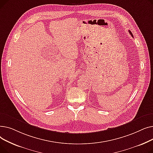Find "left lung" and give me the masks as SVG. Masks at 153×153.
<instances>
[{
  "instance_id": "obj_1",
  "label": "left lung",
  "mask_w": 153,
  "mask_h": 153,
  "mask_svg": "<svg viewBox=\"0 0 153 153\" xmlns=\"http://www.w3.org/2000/svg\"><path fill=\"white\" fill-rule=\"evenodd\" d=\"M129 33H130V35L132 36V37H133V34H132V33H131V32L130 31H129Z\"/></svg>"
}]
</instances>
